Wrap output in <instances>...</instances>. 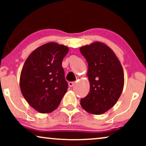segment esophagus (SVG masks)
<instances>
[{
	"instance_id": "34e87169",
	"label": "esophagus",
	"mask_w": 146,
	"mask_h": 146,
	"mask_svg": "<svg viewBox=\"0 0 146 146\" xmlns=\"http://www.w3.org/2000/svg\"><path fill=\"white\" fill-rule=\"evenodd\" d=\"M74 85H75L74 82H68V86L70 87H73Z\"/></svg>"
}]
</instances>
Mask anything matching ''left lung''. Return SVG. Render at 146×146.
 I'll return each mask as SVG.
<instances>
[{
  "mask_svg": "<svg viewBox=\"0 0 146 146\" xmlns=\"http://www.w3.org/2000/svg\"><path fill=\"white\" fill-rule=\"evenodd\" d=\"M88 64L87 76L90 88L80 100L81 106L90 113L100 115L117 102L124 85L123 68L109 46L100 42L80 47Z\"/></svg>",
  "mask_w": 146,
  "mask_h": 146,
  "instance_id": "left-lung-1",
  "label": "left lung"
}]
</instances>
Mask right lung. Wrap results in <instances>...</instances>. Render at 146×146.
<instances>
[{
  "label": "right lung",
  "instance_id": "1",
  "mask_svg": "<svg viewBox=\"0 0 146 146\" xmlns=\"http://www.w3.org/2000/svg\"><path fill=\"white\" fill-rule=\"evenodd\" d=\"M69 48L48 42L35 50L24 64L20 88L27 102L39 112L50 113L58 107L68 90L62 60Z\"/></svg>",
  "mask_w": 146,
  "mask_h": 146
}]
</instances>
